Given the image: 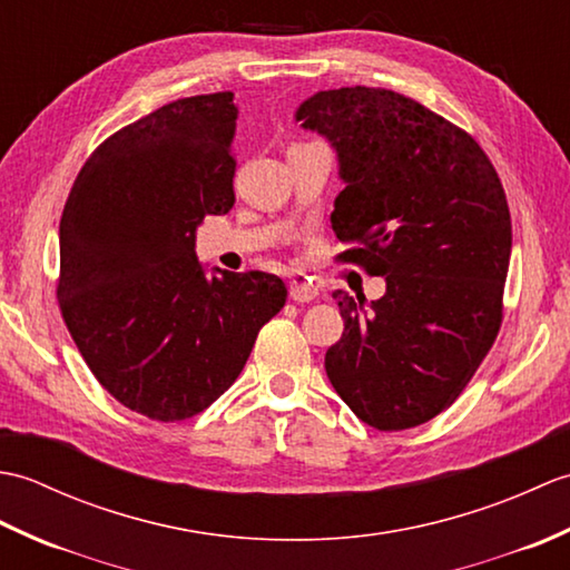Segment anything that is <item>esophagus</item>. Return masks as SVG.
Masks as SVG:
<instances>
[{
    "label": "esophagus",
    "instance_id": "obj_1",
    "mask_svg": "<svg viewBox=\"0 0 570 570\" xmlns=\"http://www.w3.org/2000/svg\"><path fill=\"white\" fill-rule=\"evenodd\" d=\"M288 296H292L296 304H308L318 296V286L313 284V278L306 274H296L288 284Z\"/></svg>",
    "mask_w": 570,
    "mask_h": 570
}]
</instances>
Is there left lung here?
I'll use <instances>...</instances> for the list:
<instances>
[{
  "label": "left lung",
  "mask_w": 570,
  "mask_h": 570,
  "mask_svg": "<svg viewBox=\"0 0 570 570\" xmlns=\"http://www.w3.org/2000/svg\"><path fill=\"white\" fill-rule=\"evenodd\" d=\"M296 119L337 151L335 262L386 278L365 304L333 292L345 331L325 372L360 421L426 423L465 390L500 333L512 217L488 154L465 129L384 88L323 90Z\"/></svg>",
  "instance_id": "8db88e82"
}]
</instances>
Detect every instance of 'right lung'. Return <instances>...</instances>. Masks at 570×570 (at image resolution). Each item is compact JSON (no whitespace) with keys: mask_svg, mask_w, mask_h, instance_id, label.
I'll use <instances>...</instances> for the list:
<instances>
[{"mask_svg":"<svg viewBox=\"0 0 570 570\" xmlns=\"http://www.w3.org/2000/svg\"><path fill=\"white\" fill-rule=\"evenodd\" d=\"M233 92L168 102L107 137L60 217L58 306L119 404L174 423L229 390L286 304L266 272L205 276L196 227L235 205Z\"/></svg>","mask_w":570,"mask_h":570,"instance_id":"right-lung-1","label":"right lung"}]
</instances>
